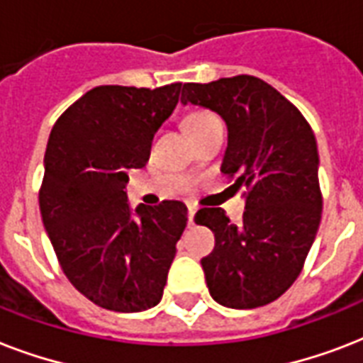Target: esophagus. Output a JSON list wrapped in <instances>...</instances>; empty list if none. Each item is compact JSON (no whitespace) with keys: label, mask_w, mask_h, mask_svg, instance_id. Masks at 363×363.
<instances>
[{"label":"esophagus","mask_w":363,"mask_h":363,"mask_svg":"<svg viewBox=\"0 0 363 363\" xmlns=\"http://www.w3.org/2000/svg\"><path fill=\"white\" fill-rule=\"evenodd\" d=\"M196 211H198V207H196V205H188V224H190V226L194 224V216H196Z\"/></svg>","instance_id":"34e87169"}]
</instances>
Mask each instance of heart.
Listing matches in <instances>:
<instances>
[{
	"label": "heart",
	"mask_w": 363,
	"mask_h": 363,
	"mask_svg": "<svg viewBox=\"0 0 363 363\" xmlns=\"http://www.w3.org/2000/svg\"><path fill=\"white\" fill-rule=\"evenodd\" d=\"M213 118V115L211 113H205V111H198V113H192V115H188L186 118V128L188 130H192V128H196V125L203 124V122L211 121Z\"/></svg>",
	"instance_id": "obj_1"
}]
</instances>
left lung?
<instances>
[{"label":"left lung","instance_id":"obj_1","mask_svg":"<svg viewBox=\"0 0 363 363\" xmlns=\"http://www.w3.org/2000/svg\"><path fill=\"white\" fill-rule=\"evenodd\" d=\"M181 101L224 118L228 148L220 171L247 198L239 224L220 207H203L194 216L215 233L213 252L201 259L207 288L230 309L271 303L299 277L320 224L315 133L296 105L252 75L186 82Z\"/></svg>","mask_w":363,"mask_h":363}]
</instances>
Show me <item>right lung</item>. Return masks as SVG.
I'll return each mask as SVG.
<instances>
[{
    "label": "right lung",
    "mask_w": 363,
    "mask_h": 363,
    "mask_svg": "<svg viewBox=\"0 0 363 363\" xmlns=\"http://www.w3.org/2000/svg\"><path fill=\"white\" fill-rule=\"evenodd\" d=\"M181 82L96 86L62 113L48 137L39 207L54 252L92 303L139 313L160 303L188 222L165 199L131 215L128 171L147 164L154 133L179 104Z\"/></svg>",
    "instance_id": "right-lung-1"
}]
</instances>
